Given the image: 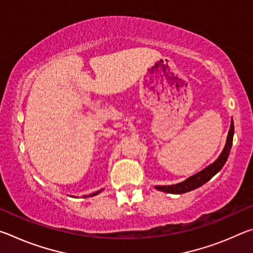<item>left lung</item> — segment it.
I'll return each instance as SVG.
<instances>
[{
  "label": "left lung",
  "instance_id": "8db88e82",
  "mask_svg": "<svg viewBox=\"0 0 253 253\" xmlns=\"http://www.w3.org/2000/svg\"><path fill=\"white\" fill-rule=\"evenodd\" d=\"M233 134H234V125L233 121H231L230 130L228 134V138H226L225 147L223 148V152L221 153V155L217 157V160L213 163V164L209 165L208 168H205L203 170H201L198 174L193 175V176L188 177L185 181L178 184H174V185H168V186H155L158 191L166 192V193H172V194H182L190 192L192 190H195L200 186H202L203 184L210 181L214 175H215L219 170L223 168L226 160L229 157L230 149L232 147L233 142Z\"/></svg>",
  "mask_w": 253,
  "mask_h": 253
}]
</instances>
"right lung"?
Instances as JSON below:
<instances>
[{"instance_id": "1", "label": "right lung", "mask_w": 253, "mask_h": 253, "mask_svg": "<svg viewBox=\"0 0 253 253\" xmlns=\"http://www.w3.org/2000/svg\"><path fill=\"white\" fill-rule=\"evenodd\" d=\"M99 192L100 191H98V192H95V193H92L90 196H93V195H96V194H98V193H99ZM87 196H89V195H84V198H87Z\"/></svg>"}]
</instances>
